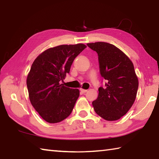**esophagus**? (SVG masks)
Listing matches in <instances>:
<instances>
[{
    "mask_svg": "<svg viewBox=\"0 0 159 159\" xmlns=\"http://www.w3.org/2000/svg\"><path fill=\"white\" fill-rule=\"evenodd\" d=\"M80 90L81 91V92H83V93H85V92H88V89H80Z\"/></svg>",
    "mask_w": 159,
    "mask_h": 159,
    "instance_id": "obj_1",
    "label": "esophagus"
}]
</instances>
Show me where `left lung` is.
<instances>
[{"label":"left lung","instance_id":"left-lung-1","mask_svg":"<svg viewBox=\"0 0 159 159\" xmlns=\"http://www.w3.org/2000/svg\"><path fill=\"white\" fill-rule=\"evenodd\" d=\"M98 54L100 74L106 80L105 87L99 88V95L92 102L94 111L103 119H120L135 102L138 80L134 65L115 46L106 42L87 44Z\"/></svg>","mask_w":159,"mask_h":159}]
</instances>
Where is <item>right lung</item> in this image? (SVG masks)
Here are the masks:
<instances>
[{"instance_id":"1","label":"right lung","mask_w":159,"mask_h":159,"mask_svg":"<svg viewBox=\"0 0 159 159\" xmlns=\"http://www.w3.org/2000/svg\"><path fill=\"white\" fill-rule=\"evenodd\" d=\"M85 48L83 44L50 48L32 65L26 81L29 99L47 122H60L71 113L79 90L65 87L61 82L70 73L74 59Z\"/></svg>"}]
</instances>
